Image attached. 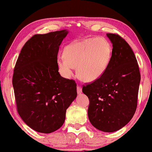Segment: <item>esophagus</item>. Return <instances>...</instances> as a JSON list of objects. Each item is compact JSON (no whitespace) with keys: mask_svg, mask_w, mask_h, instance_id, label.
<instances>
[{"mask_svg":"<svg viewBox=\"0 0 152 152\" xmlns=\"http://www.w3.org/2000/svg\"><path fill=\"white\" fill-rule=\"evenodd\" d=\"M77 92L78 94H81V93H82V88H81V86H77Z\"/></svg>","mask_w":152,"mask_h":152,"instance_id":"esophagus-1","label":"esophagus"}]
</instances>
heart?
Segmentation results:
<instances>
[{
	"mask_svg": "<svg viewBox=\"0 0 152 152\" xmlns=\"http://www.w3.org/2000/svg\"><path fill=\"white\" fill-rule=\"evenodd\" d=\"M111 53V45L104 38L84 39L68 45L64 58L58 59V65L68 77L72 75L74 67H77L78 77L91 82L100 77L107 70Z\"/></svg>",
	"mask_w": 152,
	"mask_h": 152,
	"instance_id": "b5f03b06",
	"label": "heart"
}]
</instances>
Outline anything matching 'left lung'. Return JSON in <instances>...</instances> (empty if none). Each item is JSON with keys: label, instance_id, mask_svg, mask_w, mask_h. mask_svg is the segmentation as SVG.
I'll use <instances>...</instances> for the list:
<instances>
[{"label": "left lung", "instance_id": "1", "mask_svg": "<svg viewBox=\"0 0 152 152\" xmlns=\"http://www.w3.org/2000/svg\"><path fill=\"white\" fill-rule=\"evenodd\" d=\"M113 50L109 64L97 80L82 86L89 99L88 116L97 129L113 132L132 120L138 104L140 73L132 48L117 34L107 33Z\"/></svg>", "mask_w": 152, "mask_h": 152}]
</instances>
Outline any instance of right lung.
Wrapping results in <instances>:
<instances>
[{"instance_id": "1", "label": "right lung", "mask_w": 152, "mask_h": 152, "mask_svg": "<svg viewBox=\"0 0 152 152\" xmlns=\"http://www.w3.org/2000/svg\"><path fill=\"white\" fill-rule=\"evenodd\" d=\"M67 34L64 30L34 34L22 48L14 69L16 109L26 124L40 133L59 129L77 97L75 80L58 71L59 48Z\"/></svg>"}]
</instances>
